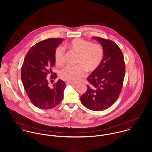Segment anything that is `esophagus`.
Returning <instances> with one entry per match:
<instances>
[{
    "label": "esophagus",
    "instance_id": "esophagus-1",
    "mask_svg": "<svg viewBox=\"0 0 152 152\" xmlns=\"http://www.w3.org/2000/svg\"><path fill=\"white\" fill-rule=\"evenodd\" d=\"M66 85H70V86H75V85H76V84H75V83H69V82H67V83H66Z\"/></svg>",
    "mask_w": 152,
    "mask_h": 152
}]
</instances>
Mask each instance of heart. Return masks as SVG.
<instances>
[{
	"label": "heart",
	"instance_id": "1",
	"mask_svg": "<svg viewBox=\"0 0 152 152\" xmlns=\"http://www.w3.org/2000/svg\"><path fill=\"white\" fill-rule=\"evenodd\" d=\"M68 46L78 54L76 66H67L59 72V77L65 81L77 83L80 81L88 72H93L102 64L104 58V49L102 45L80 38L72 40ZM54 59L58 65L64 63L65 51L61 46L56 48Z\"/></svg>",
	"mask_w": 152,
	"mask_h": 152
}]
</instances>
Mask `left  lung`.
<instances>
[{
    "mask_svg": "<svg viewBox=\"0 0 152 152\" xmlns=\"http://www.w3.org/2000/svg\"><path fill=\"white\" fill-rule=\"evenodd\" d=\"M104 49L103 61L88 77V90L80 96L86 107L93 111H102L114 104L120 96L125 74V64L122 52L110 39L93 37Z\"/></svg>",
    "mask_w": 152,
    "mask_h": 152,
    "instance_id": "8db88e82",
    "label": "left lung"
}]
</instances>
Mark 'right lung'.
<instances>
[{"instance_id": "obj_1", "label": "right lung", "mask_w": 152, "mask_h": 152, "mask_svg": "<svg viewBox=\"0 0 152 152\" xmlns=\"http://www.w3.org/2000/svg\"><path fill=\"white\" fill-rule=\"evenodd\" d=\"M62 38H49L36 43L25 56L21 68L24 90L32 104L40 109H50L62 101L66 85L59 80L52 88L48 86V74L55 66L54 53ZM56 74L50 77L55 80Z\"/></svg>"}]
</instances>
